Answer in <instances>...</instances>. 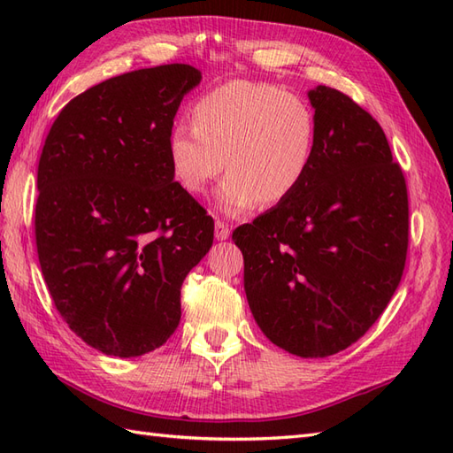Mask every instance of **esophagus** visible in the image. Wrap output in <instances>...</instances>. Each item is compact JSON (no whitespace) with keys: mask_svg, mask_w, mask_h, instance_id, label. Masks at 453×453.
Returning a JSON list of instances; mask_svg holds the SVG:
<instances>
[{"mask_svg":"<svg viewBox=\"0 0 453 453\" xmlns=\"http://www.w3.org/2000/svg\"><path fill=\"white\" fill-rule=\"evenodd\" d=\"M229 234H232V229H229L227 224H224V221H216V239L218 242H224V239L229 237Z\"/></svg>","mask_w":453,"mask_h":453,"instance_id":"1","label":"esophagus"}]
</instances>
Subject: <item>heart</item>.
Wrapping results in <instances>:
<instances>
[{"instance_id":"1","label":"heart","mask_w":453,"mask_h":453,"mask_svg":"<svg viewBox=\"0 0 453 453\" xmlns=\"http://www.w3.org/2000/svg\"><path fill=\"white\" fill-rule=\"evenodd\" d=\"M317 120L310 104L273 83L234 80L195 103L192 127L177 124L167 138L173 177L190 196L206 195L226 169L218 204L229 216L278 206L311 171Z\"/></svg>"}]
</instances>
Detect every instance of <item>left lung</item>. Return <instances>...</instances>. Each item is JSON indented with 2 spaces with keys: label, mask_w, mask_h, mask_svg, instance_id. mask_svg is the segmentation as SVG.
Listing matches in <instances>:
<instances>
[{
  "label": "left lung",
  "mask_w": 453,
  "mask_h": 453,
  "mask_svg": "<svg viewBox=\"0 0 453 453\" xmlns=\"http://www.w3.org/2000/svg\"><path fill=\"white\" fill-rule=\"evenodd\" d=\"M317 143L305 182L239 226L245 294L261 331L302 358L349 349L405 271L409 196L386 134L349 95L310 91Z\"/></svg>",
  "instance_id": "left-lung-1"
}]
</instances>
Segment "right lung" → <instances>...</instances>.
<instances>
[{"label":"right lung","mask_w":453,"mask_h":453,"mask_svg":"<svg viewBox=\"0 0 453 453\" xmlns=\"http://www.w3.org/2000/svg\"><path fill=\"white\" fill-rule=\"evenodd\" d=\"M202 73L165 64L117 75L58 114L38 161L36 251L56 310L103 354L159 349L214 219L179 187L167 138Z\"/></svg>","instance_id":"1"}]
</instances>
